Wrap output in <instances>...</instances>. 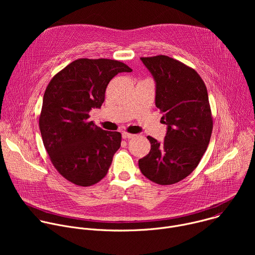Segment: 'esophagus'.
Masks as SVG:
<instances>
[{
  "label": "esophagus",
  "mask_w": 255,
  "mask_h": 255,
  "mask_svg": "<svg viewBox=\"0 0 255 255\" xmlns=\"http://www.w3.org/2000/svg\"><path fill=\"white\" fill-rule=\"evenodd\" d=\"M134 136H135V135H134V134H131V133H127V132L122 133L123 139H130V138H133Z\"/></svg>",
  "instance_id": "esophagus-1"
}]
</instances>
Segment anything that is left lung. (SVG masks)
<instances>
[{
  "instance_id": "8db88e82",
  "label": "left lung",
  "mask_w": 255,
  "mask_h": 255,
  "mask_svg": "<svg viewBox=\"0 0 255 255\" xmlns=\"http://www.w3.org/2000/svg\"><path fill=\"white\" fill-rule=\"evenodd\" d=\"M141 60L156 82L155 105L167 132L161 143L147 136L151 148L138 165L153 183L173 185L194 171L209 145L213 117L207 88L193 67L172 57L160 54Z\"/></svg>"
}]
</instances>
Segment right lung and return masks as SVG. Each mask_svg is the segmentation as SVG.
I'll return each instance as SVG.
<instances>
[{"instance_id":"add662e5","label":"right lung","mask_w":255,"mask_h":255,"mask_svg":"<svg viewBox=\"0 0 255 255\" xmlns=\"http://www.w3.org/2000/svg\"><path fill=\"white\" fill-rule=\"evenodd\" d=\"M132 69L108 58H80L51 79L43 96L39 128L55 169L70 183L93 186L104 178L121 146L120 132L106 131L90 121L110 81Z\"/></svg>"}]
</instances>
